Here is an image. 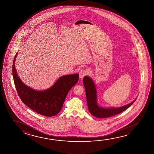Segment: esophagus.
<instances>
[{
  "label": "esophagus",
  "instance_id": "esophagus-1",
  "mask_svg": "<svg viewBox=\"0 0 154 154\" xmlns=\"http://www.w3.org/2000/svg\"><path fill=\"white\" fill-rule=\"evenodd\" d=\"M88 73V71L85 70V69H82L79 71V77H80V78H83L84 76L87 75Z\"/></svg>",
  "mask_w": 154,
  "mask_h": 154
}]
</instances>
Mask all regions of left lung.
<instances>
[{
  "instance_id": "8db88e82",
  "label": "left lung",
  "mask_w": 154,
  "mask_h": 154,
  "mask_svg": "<svg viewBox=\"0 0 154 154\" xmlns=\"http://www.w3.org/2000/svg\"><path fill=\"white\" fill-rule=\"evenodd\" d=\"M83 84L85 89L86 101L89 112L97 118H108L121 113L129 107L135 100L126 105L119 108H103L97 105V91L94 82L91 78L85 76Z\"/></svg>"
}]
</instances>
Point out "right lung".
<instances>
[{
  "instance_id": "right-lung-1",
  "label": "right lung",
  "mask_w": 154,
  "mask_h": 154,
  "mask_svg": "<svg viewBox=\"0 0 154 154\" xmlns=\"http://www.w3.org/2000/svg\"><path fill=\"white\" fill-rule=\"evenodd\" d=\"M12 65V75L17 91L25 104L36 112L43 116L51 117L59 113L63 107L68 92L79 79V74L62 76L53 86L44 91H37L26 86L17 75L14 63Z\"/></svg>"
}]
</instances>
